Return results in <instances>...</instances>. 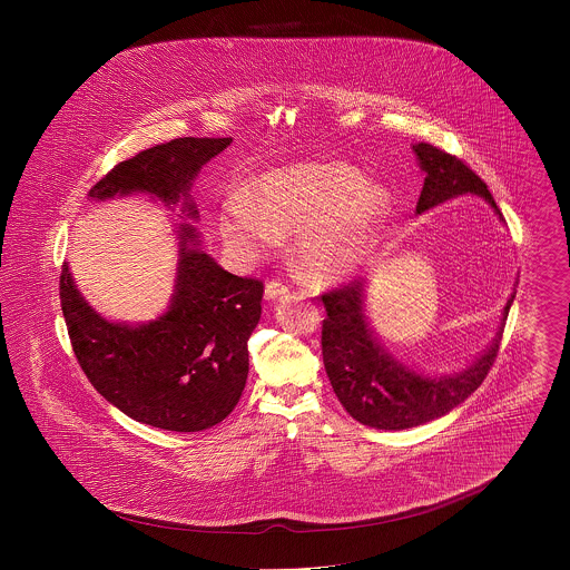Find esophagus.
I'll return each mask as SVG.
<instances>
[{"instance_id": "esophagus-1", "label": "esophagus", "mask_w": 570, "mask_h": 570, "mask_svg": "<svg viewBox=\"0 0 570 570\" xmlns=\"http://www.w3.org/2000/svg\"><path fill=\"white\" fill-rule=\"evenodd\" d=\"M288 295H291V291L284 284H279V282H269L265 286V298L267 301H277V298L288 297Z\"/></svg>"}]
</instances>
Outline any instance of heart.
Masks as SVG:
<instances>
[{
	"mask_svg": "<svg viewBox=\"0 0 570 570\" xmlns=\"http://www.w3.org/2000/svg\"><path fill=\"white\" fill-rule=\"evenodd\" d=\"M389 205V191L351 164H293L256 177L217 217V230L244 265L272 256L284 233H297L301 267L321 282H337L367 263Z\"/></svg>",
	"mask_w": 570,
	"mask_h": 570,
	"instance_id": "obj_1",
	"label": "heart"
}]
</instances>
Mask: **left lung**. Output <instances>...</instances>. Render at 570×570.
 <instances>
[{
	"label": "left lung",
	"mask_w": 570,
	"mask_h": 570,
	"mask_svg": "<svg viewBox=\"0 0 570 570\" xmlns=\"http://www.w3.org/2000/svg\"><path fill=\"white\" fill-rule=\"evenodd\" d=\"M419 168L425 173L416 216L463 194L488 200L495 216L502 214L485 181L465 164L434 145H412ZM517 295L502 309L495 337L488 348L458 372L425 374L397 358L382 342L367 314V279H356L344 288L323 295V361L326 376L346 412L354 421L376 430H410L449 414L465 402L488 376L498 354L502 328Z\"/></svg>",
	"instance_id": "obj_1"
}]
</instances>
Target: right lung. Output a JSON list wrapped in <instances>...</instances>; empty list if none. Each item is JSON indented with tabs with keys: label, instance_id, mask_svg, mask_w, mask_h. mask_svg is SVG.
Masks as SVG:
<instances>
[{
	"label": "right lung",
	"instance_id": "add662e5",
	"mask_svg": "<svg viewBox=\"0 0 570 570\" xmlns=\"http://www.w3.org/2000/svg\"><path fill=\"white\" fill-rule=\"evenodd\" d=\"M230 142L175 138L117 164L89 190L98 203L142 194L177 209L175 286L163 314L110 321L82 297L70 265L61 269V312L82 372L117 410L168 432H203L235 410L249 372L247 340L261 321L263 282L222 269L194 224V179Z\"/></svg>",
	"mask_w": 570,
	"mask_h": 570
}]
</instances>
